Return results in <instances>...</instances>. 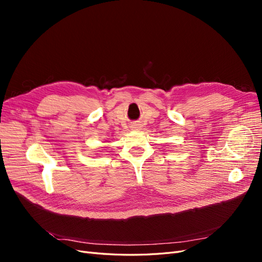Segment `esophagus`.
I'll return each instance as SVG.
<instances>
[{
	"label": "esophagus",
	"instance_id": "esophagus-1",
	"mask_svg": "<svg viewBox=\"0 0 262 262\" xmlns=\"http://www.w3.org/2000/svg\"><path fill=\"white\" fill-rule=\"evenodd\" d=\"M140 128H141L140 125H133V126H132V129H133V130H139Z\"/></svg>",
	"mask_w": 262,
	"mask_h": 262
}]
</instances>
